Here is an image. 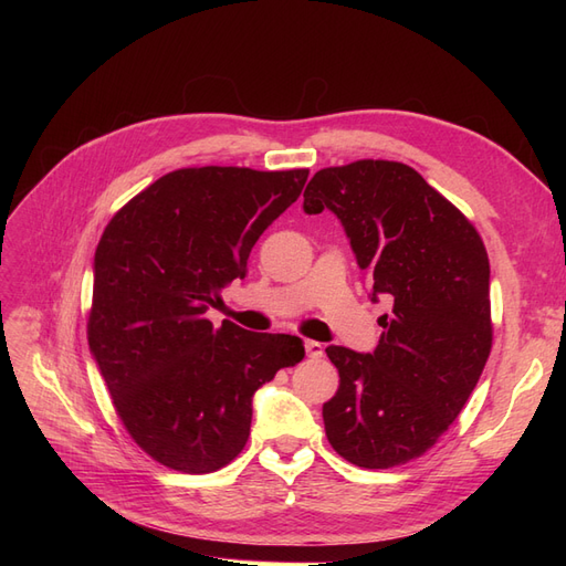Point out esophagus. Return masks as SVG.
<instances>
[{"label":"esophagus","mask_w":566,"mask_h":566,"mask_svg":"<svg viewBox=\"0 0 566 566\" xmlns=\"http://www.w3.org/2000/svg\"><path fill=\"white\" fill-rule=\"evenodd\" d=\"M304 349H306V356H310V358L323 356V345H321V342H316V339H306L304 342Z\"/></svg>","instance_id":"esophagus-1"}]
</instances>
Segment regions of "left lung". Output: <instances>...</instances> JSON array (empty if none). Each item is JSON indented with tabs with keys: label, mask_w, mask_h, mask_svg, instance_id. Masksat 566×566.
<instances>
[{
	"label": "left lung",
	"mask_w": 566,
	"mask_h": 566,
	"mask_svg": "<svg viewBox=\"0 0 566 566\" xmlns=\"http://www.w3.org/2000/svg\"><path fill=\"white\" fill-rule=\"evenodd\" d=\"M325 208L368 273L370 300L391 302L373 354L325 349L339 373L323 403L325 437L358 468L403 465L449 430L486 366L489 254L468 217L403 163L321 169L304 212Z\"/></svg>",
	"instance_id": "1"
}]
</instances>
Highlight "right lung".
Masks as SVG:
<instances>
[{"label": "right lung", "instance_id": "right-lung-1", "mask_svg": "<svg viewBox=\"0 0 566 566\" xmlns=\"http://www.w3.org/2000/svg\"><path fill=\"white\" fill-rule=\"evenodd\" d=\"M310 169L186 167L119 210L94 254L90 349L129 437L160 465L214 472L243 451L252 397L304 358L295 335L205 316L245 279L260 235Z\"/></svg>", "mask_w": 566, "mask_h": 566}]
</instances>
